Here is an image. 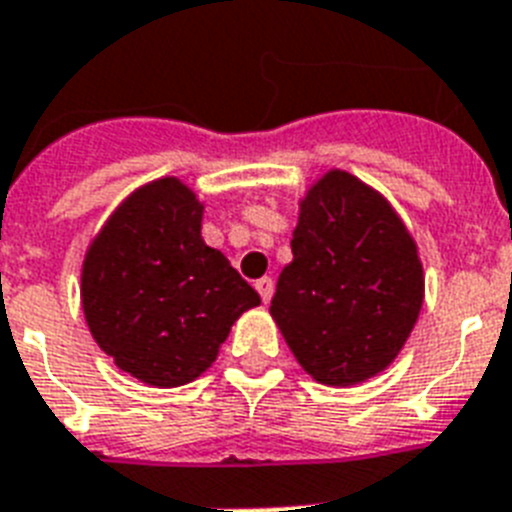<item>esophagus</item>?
Returning <instances> with one entry per match:
<instances>
[{
  "mask_svg": "<svg viewBox=\"0 0 512 512\" xmlns=\"http://www.w3.org/2000/svg\"><path fill=\"white\" fill-rule=\"evenodd\" d=\"M255 289H257V294L263 297L265 305H268L270 297H273V292H276V286H273V278H260V281L255 284Z\"/></svg>",
  "mask_w": 512,
  "mask_h": 512,
  "instance_id": "34e87169",
  "label": "esophagus"
}]
</instances>
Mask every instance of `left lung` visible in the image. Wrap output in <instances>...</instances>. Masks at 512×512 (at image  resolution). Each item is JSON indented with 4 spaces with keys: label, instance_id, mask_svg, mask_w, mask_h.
<instances>
[{
    "label": "left lung",
    "instance_id": "obj_1",
    "mask_svg": "<svg viewBox=\"0 0 512 512\" xmlns=\"http://www.w3.org/2000/svg\"><path fill=\"white\" fill-rule=\"evenodd\" d=\"M292 255L270 315L302 371L326 386L386 371L426 297L418 244L392 202L347 170H326L299 197Z\"/></svg>",
    "mask_w": 512,
    "mask_h": 512
}]
</instances>
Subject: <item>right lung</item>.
<instances>
[{
	"mask_svg": "<svg viewBox=\"0 0 512 512\" xmlns=\"http://www.w3.org/2000/svg\"><path fill=\"white\" fill-rule=\"evenodd\" d=\"M205 202L178 176L139 186L86 247L81 307L99 350L141 384L184 386L260 294L202 239Z\"/></svg>",
	"mask_w": 512,
	"mask_h": 512,
	"instance_id": "1",
	"label": "right lung"
}]
</instances>
